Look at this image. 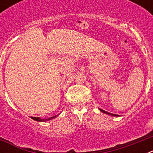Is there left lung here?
<instances>
[{
    "label": "left lung",
    "instance_id": "1",
    "mask_svg": "<svg viewBox=\"0 0 153 153\" xmlns=\"http://www.w3.org/2000/svg\"><path fill=\"white\" fill-rule=\"evenodd\" d=\"M100 109L102 113H104V114H109V115H111V116H114V117H118L119 116V115H117V114H110V113H108V112L105 111V110H103V109Z\"/></svg>",
    "mask_w": 153,
    "mask_h": 153
}]
</instances>
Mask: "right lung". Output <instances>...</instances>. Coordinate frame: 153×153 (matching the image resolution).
<instances>
[{
    "label": "right lung",
    "mask_w": 153,
    "mask_h": 153,
    "mask_svg": "<svg viewBox=\"0 0 153 153\" xmlns=\"http://www.w3.org/2000/svg\"><path fill=\"white\" fill-rule=\"evenodd\" d=\"M55 117H56V115L54 117H49V118H44V119H42V118H40V117H32V118L33 119V120H35V121H40V122L50 121V120H51V119H53V118H55Z\"/></svg>",
    "instance_id": "right-lung-1"
}]
</instances>
